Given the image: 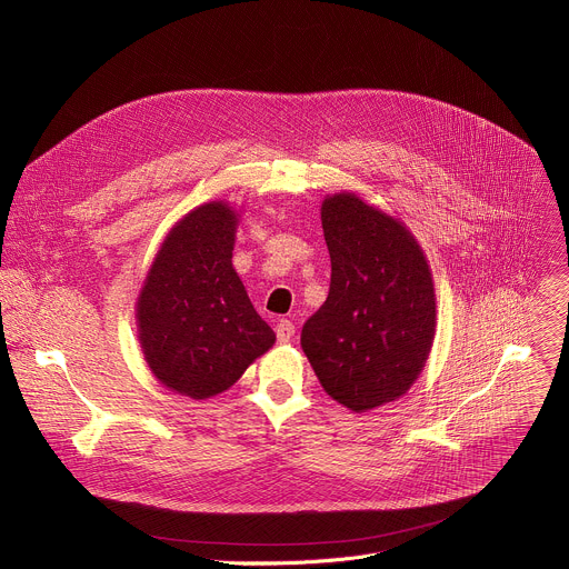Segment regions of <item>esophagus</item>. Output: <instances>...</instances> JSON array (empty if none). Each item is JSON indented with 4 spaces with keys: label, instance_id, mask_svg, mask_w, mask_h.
Wrapping results in <instances>:
<instances>
[{
    "label": "esophagus",
    "instance_id": "1",
    "mask_svg": "<svg viewBox=\"0 0 569 569\" xmlns=\"http://www.w3.org/2000/svg\"><path fill=\"white\" fill-rule=\"evenodd\" d=\"M292 336H295V323H292L290 319H281V321L277 323V340H279L281 345H286V342L292 340Z\"/></svg>",
    "mask_w": 569,
    "mask_h": 569
}]
</instances>
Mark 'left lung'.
<instances>
[{
    "label": "left lung",
    "mask_w": 569,
    "mask_h": 569,
    "mask_svg": "<svg viewBox=\"0 0 569 569\" xmlns=\"http://www.w3.org/2000/svg\"><path fill=\"white\" fill-rule=\"evenodd\" d=\"M331 290L303 323L301 349L323 391L353 412L408 393L437 333V297L415 233L358 193L321 202Z\"/></svg>",
    "instance_id": "1"
}]
</instances>
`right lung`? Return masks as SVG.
Returning a JSON list of instances; mask_svg holds the SVG:
<instances>
[{
    "label": "right lung",
    "instance_id": "add662e5",
    "mask_svg": "<svg viewBox=\"0 0 569 569\" xmlns=\"http://www.w3.org/2000/svg\"><path fill=\"white\" fill-rule=\"evenodd\" d=\"M240 213L224 200L180 218L137 297V331L152 376L204 400L229 389L277 336L231 266Z\"/></svg>",
    "mask_w": 569,
    "mask_h": 569
}]
</instances>
